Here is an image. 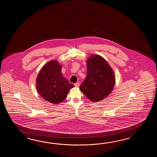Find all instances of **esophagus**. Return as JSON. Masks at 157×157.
Here are the masks:
<instances>
[{"mask_svg": "<svg viewBox=\"0 0 157 157\" xmlns=\"http://www.w3.org/2000/svg\"><path fill=\"white\" fill-rule=\"evenodd\" d=\"M75 86L76 87H78L80 86V83L79 82H76V83H75Z\"/></svg>", "mask_w": 157, "mask_h": 157, "instance_id": "1", "label": "esophagus"}]
</instances>
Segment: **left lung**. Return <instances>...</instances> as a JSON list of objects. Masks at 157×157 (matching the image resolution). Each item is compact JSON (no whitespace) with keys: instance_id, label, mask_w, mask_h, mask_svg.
Masks as SVG:
<instances>
[{"instance_id":"obj_1","label":"left lung","mask_w":157,"mask_h":157,"mask_svg":"<svg viewBox=\"0 0 157 157\" xmlns=\"http://www.w3.org/2000/svg\"><path fill=\"white\" fill-rule=\"evenodd\" d=\"M86 64V78L80 85V90L91 101H101L113 89V71L105 59L99 55H92L87 59Z\"/></svg>"}]
</instances>
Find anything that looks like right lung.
I'll return each instance as SVG.
<instances>
[{
	"label": "right lung",
	"mask_w": 157,
	"mask_h": 157,
	"mask_svg": "<svg viewBox=\"0 0 157 157\" xmlns=\"http://www.w3.org/2000/svg\"><path fill=\"white\" fill-rule=\"evenodd\" d=\"M62 66L57 60L45 64L36 80L37 90L45 100L52 104H59L66 99L74 85L70 83L62 73Z\"/></svg>",
	"instance_id": "right-lung-1"
}]
</instances>
